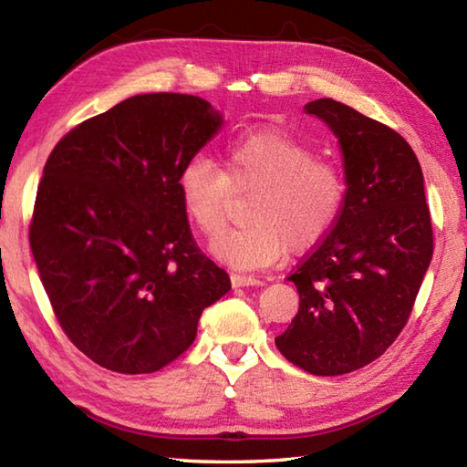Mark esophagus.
Returning <instances> with one entry per match:
<instances>
[{
	"mask_svg": "<svg viewBox=\"0 0 467 467\" xmlns=\"http://www.w3.org/2000/svg\"><path fill=\"white\" fill-rule=\"evenodd\" d=\"M231 284L233 288H244V286H259V282L255 275H244V274H231Z\"/></svg>",
	"mask_w": 467,
	"mask_h": 467,
	"instance_id": "esophagus-1",
	"label": "esophagus"
}]
</instances>
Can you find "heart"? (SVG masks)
<instances>
[{
  "instance_id": "1",
  "label": "heart",
  "mask_w": 467,
  "mask_h": 467,
  "mask_svg": "<svg viewBox=\"0 0 467 467\" xmlns=\"http://www.w3.org/2000/svg\"><path fill=\"white\" fill-rule=\"evenodd\" d=\"M226 171L205 154L181 167L177 189L187 218L205 236L226 224L234 189L257 187L251 202L253 223L220 234L212 255L239 270H262L292 251L321 243L337 223L346 181L336 162L313 156L286 130L243 131L224 146Z\"/></svg>"
}]
</instances>
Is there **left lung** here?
Returning a JSON list of instances; mask_svg holds the SVG:
<instances>
[{"label": "left lung", "instance_id": "left-lung-1", "mask_svg": "<svg viewBox=\"0 0 467 467\" xmlns=\"http://www.w3.org/2000/svg\"><path fill=\"white\" fill-rule=\"evenodd\" d=\"M342 150L337 223L290 275L298 313L275 346L311 375L352 373L381 357L412 313L432 259L420 162L387 125L331 99L306 102Z\"/></svg>", "mask_w": 467, "mask_h": 467}]
</instances>
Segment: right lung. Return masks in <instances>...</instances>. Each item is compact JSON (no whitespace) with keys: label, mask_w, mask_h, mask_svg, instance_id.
<instances>
[{"label":"right lung","mask_w":467,"mask_h":467,"mask_svg":"<svg viewBox=\"0 0 467 467\" xmlns=\"http://www.w3.org/2000/svg\"><path fill=\"white\" fill-rule=\"evenodd\" d=\"M192 94H138L78 125L43 169L30 249L61 329L115 373H154L193 344L231 278L197 249L183 164L223 128Z\"/></svg>","instance_id":"right-lung-1"}]
</instances>
